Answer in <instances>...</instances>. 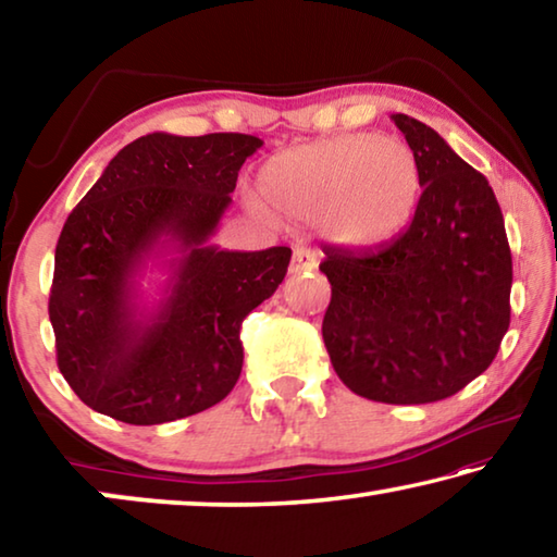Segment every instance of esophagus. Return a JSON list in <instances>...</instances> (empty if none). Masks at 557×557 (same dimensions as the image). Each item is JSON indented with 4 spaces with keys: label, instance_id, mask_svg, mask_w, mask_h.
Here are the masks:
<instances>
[{
    "label": "esophagus",
    "instance_id": "1",
    "mask_svg": "<svg viewBox=\"0 0 557 557\" xmlns=\"http://www.w3.org/2000/svg\"><path fill=\"white\" fill-rule=\"evenodd\" d=\"M317 268V256L307 248H295V256H292L289 262V272L292 275H301V272H309Z\"/></svg>",
    "mask_w": 557,
    "mask_h": 557
}]
</instances>
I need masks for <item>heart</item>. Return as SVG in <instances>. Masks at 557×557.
<instances>
[{
    "label": "heart",
    "instance_id": "b5f03b06",
    "mask_svg": "<svg viewBox=\"0 0 557 557\" xmlns=\"http://www.w3.org/2000/svg\"><path fill=\"white\" fill-rule=\"evenodd\" d=\"M258 201L277 219L317 221L346 250H373L410 223L422 191L410 145L346 132L272 154L258 169Z\"/></svg>",
    "mask_w": 557,
    "mask_h": 557
}]
</instances>
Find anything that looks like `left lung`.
<instances>
[{"mask_svg":"<svg viewBox=\"0 0 557 557\" xmlns=\"http://www.w3.org/2000/svg\"><path fill=\"white\" fill-rule=\"evenodd\" d=\"M391 120L420 159L408 228L373 250L326 248L322 336L338 379L361 398H449L492 366L511 322V250L486 176L425 122Z\"/></svg>","mask_w":557,"mask_h":557,"instance_id":"left-lung-1","label":"left lung"}]
</instances>
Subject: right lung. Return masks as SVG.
<instances>
[{"label":"right lung","instance_id":"add662e5","mask_svg":"<svg viewBox=\"0 0 557 557\" xmlns=\"http://www.w3.org/2000/svg\"><path fill=\"white\" fill-rule=\"evenodd\" d=\"M238 132H152L122 147L65 221L49 317L73 393L127 425H162L221 403L243 369L240 324L275 295L292 250L211 245L245 159ZM168 272L160 299L138 285Z\"/></svg>","mask_w":557,"mask_h":557}]
</instances>
